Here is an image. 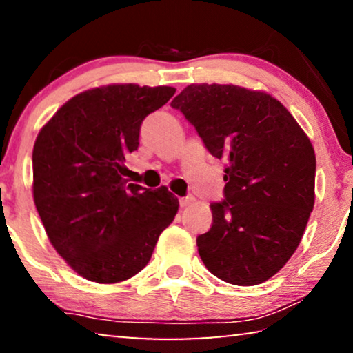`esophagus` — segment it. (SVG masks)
<instances>
[{
    "label": "esophagus",
    "instance_id": "1",
    "mask_svg": "<svg viewBox=\"0 0 353 353\" xmlns=\"http://www.w3.org/2000/svg\"><path fill=\"white\" fill-rule=\"evenodd\" d=\"M179 203H181V206L182 208H187V206H190V205H193V203H195V196H185V198H181V200H179Z\"/></svg>",
    "mask_w": 353,
    "mask_h": 353
}]
</instances>
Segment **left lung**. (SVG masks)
<instances>
[{
	"instance_id": "left-lung-1",
	"label": "left lung",
	"mask_w": 353,
	"mask_h": 353,
	"mask_svg": "<svg viewBox=\"0 0 353 353\" xmlns=\"http://www.w3.org/2000/svg\"><path fill=\"white\" fill-rule=\"evenodd\" d=\"M171 105L224 160L222 203L198 235L206 269L238 286L274 276L299 246L315 203V152L280 101L235 84H190Z\"/></svg>"
}]
</instances>
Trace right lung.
<instances>
[{"label": "right lung", "mask_w": 353, "mask_h": 353, "mask_svg": "<svg viewBox=\"0 0 353 353\" xmlns=\"http://www.w3.org/2000/svg\"><path fill=\"white\" fill-rule=\"evenodd\" d=\"M171 86L107 84L77 94L38 132L33 200L49 241L89 281L113 285L139 274L179 201L125 179L143 118L174 96Z\"/></svg>", "instance_id": "obj_1"}]
</instances>
